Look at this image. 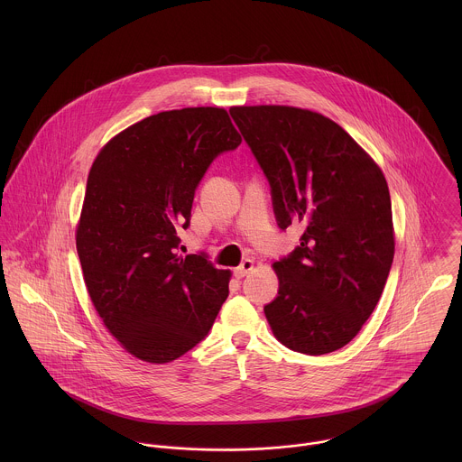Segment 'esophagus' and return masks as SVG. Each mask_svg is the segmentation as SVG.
I'll use <instances>...</instances> for the list:
<instances>
[{"label": "esophagus", "instance_id": "34e87169", "mask_svg": "<svg viewBox=\"0 0 462 462\" xmlns=\"http://www.w3.org/2000/svg\"><path fill=\"white\" fill-rule=\"evenodd\" d=\"M253 266H254V262H253V260H245V262H242L240 266H236V268H235V275H236L238 279H242V277H245V275L253 270Z\"/></svg>", "mask_w": 462, "mask_h": 462}]
</instances>
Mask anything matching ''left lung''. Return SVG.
I'll list each match as a JSON object with an SVG mask.
<instances>
[{"label": "left lung", "instance_id": "left-lung-1", "mask_svg": "<svg viewBox=\"0 0 462 462\" xmlns=\"http://www.w3.org/2000/svg\"><path fill=\"white\" fill-rule=\"evenodd\" d=\"M235 125L270 185L279 229L299 245L273 263L264 306L273 336L310 356L345 346L374 313L395 254L392 199L375 162L328 117L293 106H235Z\"/></svg>", "mask_w": 462, "mask_h": 462}]
</instances>
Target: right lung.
I'll return each instance as SVG.
<instances>
[{"label": "right lung", "instance_id": "add662e5", "mask_svg": "<svg viewBox=\"0 0 462 462\" xmlns=\"http://www.w3.org/2000/svg\"><path fill=\"white\" fill-rule=\"evenodd\" d=\"M242 136L224 108L162 112L114 136L87 180L76 231L83 279L117 341L147 363L200 343L229 295L208 254L180 256L200 180Z\"/></svg>", "mask_w": 462, "mask_h": 462}]
</instances>
